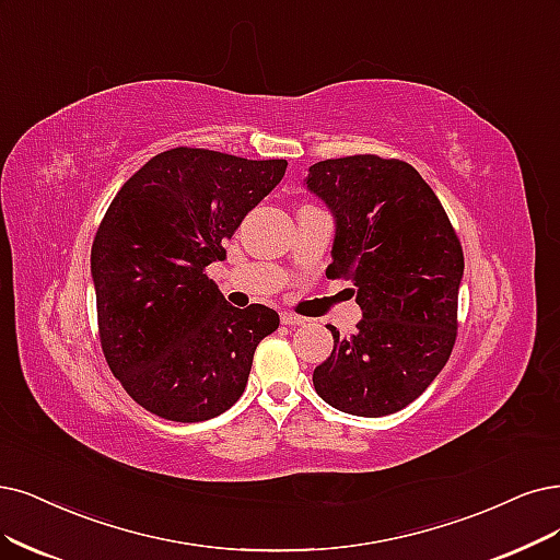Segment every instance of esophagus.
<instances>
[{
	"label": "esophagus",
	"instance_id": "obj_1",
	"mask_svg": "<svg viewBox=\"0 0 560 560\" xmlns=\"http://www.w3.org/2000/svg\"><path fill=\"white\" fill-rule=\"evenodd\" d=\"M281 323L288 325V327H293V325H304L306 318L295 314V312H281Z\"/></svg>",
	"mask_w": 560,
	"mask_h": 560
}]
</instances>
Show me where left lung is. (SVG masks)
<instances>
[{
    "label": "left lung",
    "instance_id": "8db88e82",
    "mask_svg": "<svg viewBox=\"0 0 560 560\" xmlns=\"http://www.w3.org/2000/svg\"><path fill=\"white\" fill-rule=\"evenodd\" d=\"M306 186L337 219L327 279H350L362 308L348 339L314 371L318 397L350 416L406 408L457 341L464 248L439 196L410 163L378 154L325 159Z\"/></svg>",
    "mask_w": 560,
    "mask_h": 560
}]
</instances>
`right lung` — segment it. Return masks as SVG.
Returning a JSON list of instances; mask_svg holds the SVG:
<instances>
[{
  "mask_svg": "<svg viewBox=\"0 0 560 560\" xmlns=\"http://www.w3.org/2000/svg\"><path fill=\"white\" fill-rule=\"evenodd\" d=\"M285 159L200 148L150 159L124 182L92 244L103 355L127 395L173 422H202L246 387L256 346L279 327L262 304L235 308L207 277Z\"/></svg>",
  "mask_w": 560,
  "mask_h": 560,
  "instance_id": "add662e5",
  "label": "right lung"
}]
</instances>
